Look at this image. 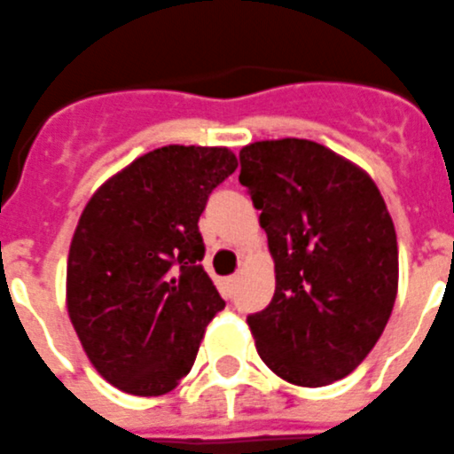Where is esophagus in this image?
I'll return each instance as SVG.
<instances>
[{
    "instance_id": "esophagus-1",
    "label": "esophagus",
    "mask_w": 454,
    "mask_h": 454,
    "mask_svg": "<svg viewBox=\"0 0 454 454\" xmlns=\"http://www.w3.org/2000/svg\"><path fill=\"white\" fill-rule=\"evenodd\" d=\"M234 285H236V275H231V278H227V280H224V286H227V289H231Z\"/></svg>"
}]
</instances>
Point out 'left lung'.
Wrapping results in <instances>:
<instances>
[{
	"label": "left lung",
	"mask_w": 454,
	"mask_h": 454,
	"mask_svg": "<svg viewBox=\"0 0 454 454\" xmlns=\"http://www.w3.org/2000/svg\"><path fill=\"white\" fill-rule=\"evenodd\" d=\"M239 158L275 262L273 298L247 317L257 354L294 386H328L365 360L390 319L393 218L377 184L317 142L266 139Z\"/></svg>",
	"instance_id": "obj_1"
}]
</instances>
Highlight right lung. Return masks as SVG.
<instances>
[{
  "mask_svg": "<svg viewBox=\"0 0 454 454\" xmlns=\"http://www.w3.org/2000/svg\"><path fill=\"white\" fill-rule=\"evenodd\" d=\"M236 168L224 146H162L107 179L84 207L66 305L91 365L123 393L176 388L224 308L201 266L197 223Z\"/></svg>",
  "mask_w": 454,
  "mask_h": 454,
  "instance_id": "obj_1",
  "label": "right lung"
}]
</instances>
